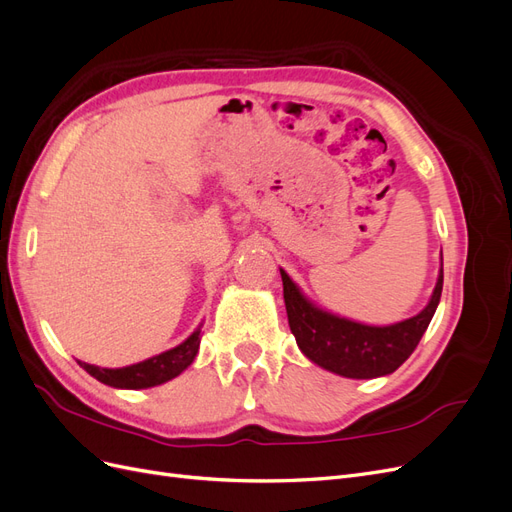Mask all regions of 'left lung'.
I'll return each mask as SVG.
<instances>
[{
    "instance_id": "1",
    "label": "left lung",
    "mask_w": 512,
    "mask_h": 512,
    "mask_svg": "<svg viewBox=\"0 0 512 512\" xmlns=\"http://www.w3.org/2000/svg\"><path fill=\"white\" fill-rule=\"evenodd\" d=\"M290 331L309 361L337 376L369 380L389 376L421 342L442 297L440 267L436 288L423 312L395 324H365L337 316L309 301L301 288L280 269Z\"/></svg>"
}]
</instances>
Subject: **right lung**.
Here are the masks:
<instances>
[{
    "instance_id": "1",
    "label": "right lung",
    "mask_w": 512,
    "mask_h": 512,
    "mask_svg": "<svg viewBox=\"0 0 512 512\" xmlns=\"http://www.w3.org/2000/svg\"><path fill=\"white\" fill-rule=\"evenodd\" d=\"M200 327H203V324H200ZM200 327L179 346L151 356V359H145L141 363L117 369L89 365L83 361H79V365L89 376H94L102 384L113 386V389H151V386H158L177 378L183 369H188L192 365L200 346Z\"/></svg>"
}]
</instances>
